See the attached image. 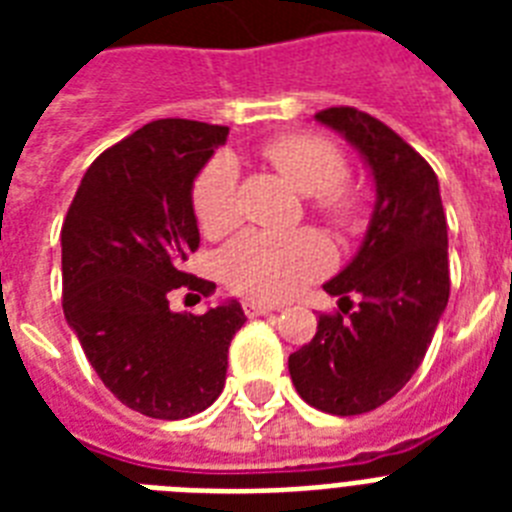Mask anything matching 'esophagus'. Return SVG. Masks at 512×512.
Returning <instances> with one entry per match:
<instances>
[{"label": "esophagus", "instance_id": "34e87169", "mask_svg": "<svg viewBox=\"0 0 512 512\" xmlns=\"http://www.w3.org/2000/svg\"><path fill=\"white\" fill-rule=\"evenodd\" d=\"M244 313H247L249 319H255V316H268L271 311H276L273 305H265V303H257V300H247V303L241 305Z\"/></svg>", "mask_w": 512, "mask_h": 512}]
</instances>
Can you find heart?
<instances>
[{"mask_svg": "<svg viewBox=\"0 0 512 512\" xmlns=\"http://www.w3.org/2000/svg\"><path fill=\"white\" fill-rule=\"evenodd\" d=\"M260 154L297 191L308 193V204L324 223L348 231L358 223L364 201L345 183L348 164L340 148L313 132H287L263 143ZM193 217L209 239L225 236L239 225V177L231 156H212L191 191ZM332 265L327 241L313 231L276 233L249 231L231 241L217 257L225 287L252 300H287L319 279Z\"/></svg>", "mask_w": 512, "mask_h": 512, "instance_id": "b5f03b06", "label": "heart"}]
</instances>
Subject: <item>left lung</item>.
<instances>
[{"instance_id":"1","label":"left lung","mask_w":512,"mask_h":512,"mask_svg":"<svg viewBox=\"0 0 512 512\" xmlns=\"http://www.w3.org/2000/svg\"><path fill=\"white\" fill-rule=\"evenodd\" d=\"M316 119L364 154L377 204L353 263L324 284L340 311L319 313L313 340L289 356V374L308 404L350 417L390 401L422 364L449 303V241L436 172L401 135L350 106Z\"/></svg>"}]
</instances>
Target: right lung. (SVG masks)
Wrapping results in <instances>:
<instances>
[{
    "label": "right lung",
    "instance_id": "obj_1",
    "mask_svg": "<svg viewBox=\"0 0 512 512\" xmlns=\"http://www.w3.org/2000/svg\"><path fill=\"white\" fill-rule=\"evenodd\" d=\"M228 127L156 119L84 172L63 220V313L111 393L154 420L204 412L225 385L241 305L170 311L177 289L215 284L183 271L199 249L191 188Z\"/></svg>",
    "mask_w": 512,
    "mask_h": 512
}]
</instances>
